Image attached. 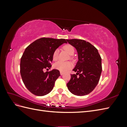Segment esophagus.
I'll return each mask as SVG.
<instances>
[{
	"mask_svg": "<svg viewBox=\"0 0 127 127\" xmlns=\"http://www.w3.org/2000/svg\"><path fill=\"white\" fill-rule=\"evenodd\" d=\"M60 75H61V76H62V75H64V72H60Z\"/></svg>",
	"mask_w": 127,
	"mask_h": 127,
	"instance_id": "34e87169",
	"label": "esophagus"
}]
</instances>
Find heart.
<instances>
[{"label": "heart", "instance_id": "1", "mask_svg": "<svg viewBox=\"0 0 127 127\" xmlns=\"http://www.w3.org/2000/svg\"><path fill=\"white\" fill-rule=\"evenodd\" d=\"M64 50H66L69 55H72L74 53L75 49L73 46L70 44H67L64 45ZM58 50L56 49L54 51L52 55V58L53 60L56 61L58 58ZM73 64L70 61H66V62H64L62 61H58L56 63L53 67L56 69L58 70L61 72H66L68 70L70 69L72 67Z\"/></svg>", "mask_w": 127, "mask_h": 127}]
</instances>
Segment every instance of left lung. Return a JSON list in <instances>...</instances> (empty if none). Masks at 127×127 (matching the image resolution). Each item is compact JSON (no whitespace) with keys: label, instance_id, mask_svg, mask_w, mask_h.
I'll use <instances>...</instances> for the list:
<instances>
[{"label":"left lung","instance_id":"1","mask_svg":"<svg viewBox=\"0 0 127 127\" xmlns=\"http://www.w3.org/2000/svg\"><path fill=\"white\" fill-rule=\"evenodd\" d=\"M78 53V61L67 84L68 89L77 96L90 94L96 86L102 72V59L97 49L90 42L80 39L67 40ZM78 74L79 76H77Z\"/></svg>","mask_w":127,"mask_h":127}]
</instances>
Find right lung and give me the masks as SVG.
<instances>
[{
	"instance_id": "right-lung-1",
	"label": "right lung",
	"mask_w": 127,
	"mask_h": 127,
	"mask_svg": "<svg viewBox=\"0 0 127 127\" xmlns=\"http://www.w3.org/2000/svg\"><path fill=\"white\" fill-rule=\"evenodd\" d=\"M64 43L67 42L64 39L42 37L25 49L21 59L20 72L25 86L32 94L41 96L52 90L60 76V71L53 69L44 72L43 70L51 68L53 52Z\"/></svg>"
}]
</instances>
